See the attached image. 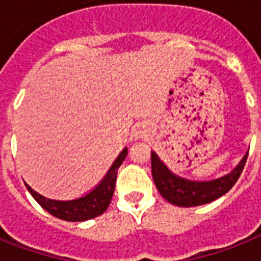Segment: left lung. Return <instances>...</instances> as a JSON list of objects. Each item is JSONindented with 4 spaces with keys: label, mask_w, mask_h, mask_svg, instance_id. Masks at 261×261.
I'll return each mask as SVG.
<instances>
[{
    "label": "left lung",
    "mask_w": 261,
    "mask_h": 261,
    "mask_svg": "<svg viewBox=\"0 0 261 261\" xmlns=\"http://www.w3.org/2000/svg\"><path fill=\"white\" fill-rule=\"evenodd\" d=\"M247 157L248 153L230 173L222 177L208 181H196L174 174L159 159L157 153L151 151V174L157 190L165 200L178 207H195L213 202L230 191L245 167Z\"/></svg>",
    "instance_id": "8db88e82"
}]
</instances>
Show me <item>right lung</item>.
<instances>
[{
  "label": "right lung",
  "mask_w": 261,
  "mask_h": 261,
  "mask_svg": "<svg viewBox=\"0 0 261 261\" xmlns=\"http://www.w3.org/2000/svg\"><path fill=\"white\" fill-rule=\"evenodd\" d=\"M127 155V147H124L122 153L118 155L114 164L111 165L107 174L101 181L90 191L85 196L73 200H54V199L44 198L43 195L38 194L25 182L27 190L34 196V199L51 215L57 218L69 221V222H83L94 217L101 215L108 208L114 195L115 182H116V174L119 167L122 165Z\"/></svg>",
  "instance_id": "1"
}]
</instances>
